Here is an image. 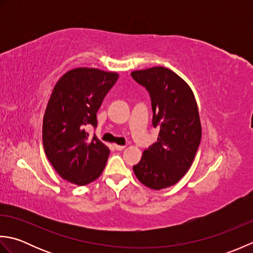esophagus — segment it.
Returning a JSON list of instances; mask_svg holds the SVG:
<instances>
[{
    "label": "esophagus",
    "mask_w": 253,
    "mask_h": 253,
    "mask_svg": "<svg viewBox=\"0 0 253 253\" xmlns=\"http://www.w3.org/2000/svg\"><path fill=\"white\" fill-rule=\"evenodd\" d=\"M114 148L117 150V151H122V150L125 149V146H120V144H114Z\"/></svg>",
    "instance_id": "34e87169"
}]
</instances>
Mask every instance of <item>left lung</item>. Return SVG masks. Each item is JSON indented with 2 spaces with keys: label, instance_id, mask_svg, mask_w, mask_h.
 Listing matches in <instances>:
<instances>
[{
  "label": "left lung",
  "instance_id": "obj_1",
  "mask_svg": "<svg viewBox=\"0 0 253 253\" xmlns=\"http://www.w3.org/2000/svg\"><path fill=\"white\" fill-rule=\"evenodd\" d=\"M148 90L152 125L160 128L158 141L144 150L132 168L138 180L151 189L175 185L195 160L201 141V123L192 90L170 69L155 66L131 73Z\"/></svg>",
  "mask_w": 253,
  "mask_h": 253
}]
</instances>
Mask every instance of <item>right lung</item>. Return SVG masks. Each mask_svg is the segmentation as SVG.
<instances>
[{
	"label": "right lung",
	"mask_w": 253,
	"mask_h": 253,
	"mask_svg": "<svg viewBox=\"0 0 253 253\" xmlns=\"http://www.w3.org/2000/svg\"><path fill=\"white\" fill-rule=\"evenodd\" d=\"M118 74L78 67L64 74L52 91L43 117L42 140L47 159L63 179L88 185L103 171L110 149L84 128L96 127V112Z\"/></svg>",
	"instance_id": "obj_1"
}]
</instances>
